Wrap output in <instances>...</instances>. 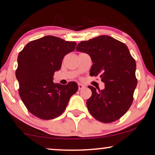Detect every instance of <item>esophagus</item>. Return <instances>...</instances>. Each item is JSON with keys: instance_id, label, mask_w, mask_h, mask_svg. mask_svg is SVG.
Listing matches in <instances>:
<instances>
[{"instance_id": "obj_1", "label": "esophagus", "mask_w": 155, "mask_h": 155, "mask_svg": "<svg viewBox=\"0 0 155 155\" xmlns=\"http://www.w3.org/2000/svg\"><path fill=\"white\" fill-rule=\"evenodd\" d=\"M85 87L84 85H83L82 84H78V89H79V90H82Z\"/></svg>"}]
</instances>
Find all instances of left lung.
I'll list each match as a JSON object with an SVG mask.
<instances>
[{"label":"left lung","mask_w":155,"mask_h":155,"mask_svg":"<svg viewBox=\"0 0 155 155\" xmlns=\"http://www.w3.org/2000/svg\"><path fill=\"white\" fill-rule=\"evenodd\" d=\"M76 50L90 56L93 65L89 74L99 75L105 83L102 90L88 87L92 92L87 101L89 112L104 123L119 120L131 107L137 85L136 64L127 46L104 35L82 41Z\"/></svg>","instance_id":"1"}]
</instances>
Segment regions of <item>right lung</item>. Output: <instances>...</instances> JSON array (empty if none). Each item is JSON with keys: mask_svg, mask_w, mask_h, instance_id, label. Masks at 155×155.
<instances>
[{"mask_svg": "<svg viewBox=\"0 0 155 155\" xmlns=\"http://www.w3.org/2000/svg\"><path fill=\"white\" fill-rule=\"evenodd\" d=\"M75 46L74 41L47 35L28 42L18 55L19 96L28 110L37 117L51 120L61 115L78 90L75 82L66 85L53 82L64 56L75 50Z\"/></svg>", "mask_w": 155, "mask_h": 155, "instance_id": "1", "label": "right lung"}]
</instances>
